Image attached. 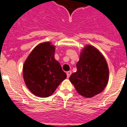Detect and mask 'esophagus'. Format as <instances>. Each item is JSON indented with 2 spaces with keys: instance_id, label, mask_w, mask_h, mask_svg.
<instances>
[{
  "instance_id": "obj_1",
  "label": "esophagus",
  "mask_w": 127,
  "mask_h": 127,
  "mask_svg": "<svg viewBox=\"0 0 127 127\" xmlns=\"http://www.w3.org/2000/svg\"><path fill=\"white\" fill-rule=\"evenodd\" d=\"M71 74H72V72H71V71H68V72H66L67 77H68V78H69L70 75H71Z\"/></svg>"
}]
</instances>
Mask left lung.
I'll return each instance as SVG.
<instances>
[{
    "label": "left lung",
    "instance_id": "left-lung-1",
    "mask_svg": "<svg viewBox=\"0 0 127 127\" xmlns=\"http://www.w3.org/2000/svg\"><path fill=\"white\" fill-rule=\"evenodd\" d=\"M76 66L77 72L69 79L81 95L90 98L103 92L108 84L109 70L106 59L96 48L85 46Z\"/></svg>",
    "mask_w": 127,
    "mask_h": 127
}]
</instances>
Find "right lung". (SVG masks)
I'll list each match as a JSON object with an SVG mask.
<instances>
[{
	"mask_svg": "<svg viewBox=\"0 0 127 127\" xmlns=\"http://www.w3.org/2000/svg\"><path fill=\"white\" fill-rule=\"evenodd\" d=\"M55 46L50 42L39 44L34 48L23 65V78L30 91L40 97L54 94L66 74L54 57Z\"/></svg>",
	"mask_w": 127,
	"mask_h": 127,
	"instance_id": "1",
	"label": "right lung"
}]
</instances>
